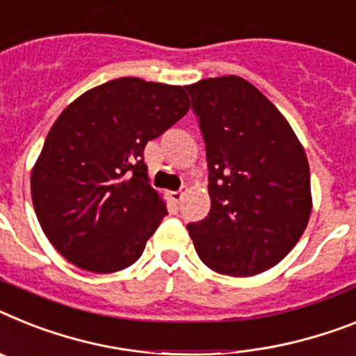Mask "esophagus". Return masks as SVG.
Returning a JSON list of instances; mask_svg holds the SVG:
<instances>
[{
    "mask_svg": "<svg viewBox=\"0 0 356 356\" xmlns=\"http://www.w3.org/2000/svg\"><path fill=\"white\" fill-rule=\"evenodd\" d=\"M170 197H172V201L175 202V204H179V202L183 201L184 192H183V190H177V192H170Z\"/></svg>",
    "mask_w": 356,
    "mask_h": 356,
    "instance_id": "34e87169",
    "label": "esophagus"
}]
</instances>
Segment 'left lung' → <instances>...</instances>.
Here are the masks:
<instances>
[{
	"label": "left lung",
	"instance_id": "1",
	"mask_svg": "<svg viewBox=\"0 0 356 356\" xmlns=\"http://www.w3.org/2000/svg\"><path fill=\"white\" fill-rule=\"evenodd\" d=\"M206 145L208 217L186 226L210 270L250 277L279 264L312 213L306 152L286 118L237 76L186 86Z\"/></svg>",
	"mask_w": 356,
	"mask_h": 356
}]
</instances>
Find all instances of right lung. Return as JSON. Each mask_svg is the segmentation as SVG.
Segmentation results:
<instances>
[{
    "label": "right lung",
    "instance_id": "right-lung-1",
    "mask_svg": "<svg viewBox=\"0 0 356 356\" xmlns=\"http://www.w3.org/2000/svg\"><path fill=\"white\" fill-rule=\"evenodd\" d=\"M188 108L183 86L121 77L63 110L32 168L31 192L44 235L67 261L113 273L143 255L168 215L143 152Z\"/></svg>",
    "mask_w": 356,
    "mask_h": 356
}]
</instances>
